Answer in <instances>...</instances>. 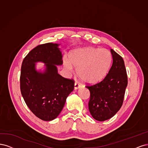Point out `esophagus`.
<instances>
[{"label":"esophagus","mask_w":148,"mask_h":148,"mask_svg":"<svg viewBox=\"0 0 148 148\" xmlns=\"http://www.w3.org/2000/svg\"><path fill=\"white\" fill-rule=\"evenodd\" d=\"M81 86H82V85H81L79 82H75L74 84V89H78Z\"/></svg>","instance_id":"34e87169"}]
</instances>
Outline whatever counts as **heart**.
<instances>
[{
  "mask_svg": "<svg viewBox=\"0 0 148 148\" xmlns=\"http://www.w3.org/2000/svg\"><path fill=\"white\" fill-rule=\"evenodd\" d=\"M112 56L107 49L87 47L74 51L69 61H65V69L72 73L77 69L79 77L85 82L95 84L103 80L110 68Z\"/></svg>",
  "mask_w": 148,
  "mask_h": 148,
  "instance_id": "obj_1",
  "label": "heart"
}]
</instances>
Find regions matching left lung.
Returning a JSON list of instances; mask_svg holds the SVG:
<instances>
[{
  "label": "left lung",
  "mask_w": 148,
  "mask_h": 148,
  "mask_svg": "<svg viewBox=\"0 0 148 148\" xmlns=\"http://www.w3.org/2000/svg\"><path fill=\"white\" fill-rule=\"evenodd\" d=\"M112 64L101 82L87 85L90 92L89 111L95 120L104 121L111 118L122 106L128 79L122 56L111 49Z\"/></svg>",
  "instance_id": "1"
}]
</instances>
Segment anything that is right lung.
<instances>
[{
    "label": "right lung",
    "mask_w": 148,
    "mask_h": 148,
    "mask_svg": "<svg viewBox=\"0 0 148 148\" xmlns=\"http://www.w3.org/2000/svg\"><path fill=\"white\" fill-rule=\"evenodd\" d=\"M58 45L52 43L39 45L24 58L20 74V90L27 107L43 121H52L63 109L69 93L74 90L73 79L58 73L56 65L63 64ZM42 61L46 69L37 72L35 63Z\"/></svg>",
    "instance_id": "right-lung-1"
}]
</instances>
